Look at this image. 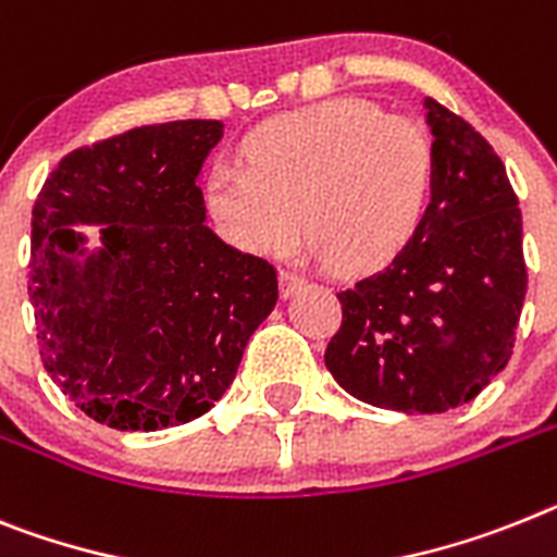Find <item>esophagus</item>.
I'll use <instances>...</instances> for the list:
<instances>
[{"mask_svg":"<svg viewBox=\"0 0 557 557\" xmlns=\"http://www.w3.org/2000/svg\"><path fill=\"white\" fill-rule=\"evenodd\" d=\"M278 282H282V296L289 298V296H296L298 289L307 284V278L298 273H293V270H282V273H278Z\"/></svg>","mask_w":557,"mask_h":557,"instance_id":"esophagus-1","label":"esophagus"}]
</instances>
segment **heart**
Masks as SVG:
<instances>
[{
  "label": "heart",
  "mask_w": 557,
  "mask_h": 557,
  "mask_svg": "<svg viewBox=\"0 0 557 557\" xmlns=\"http://www.w3.org/2000/svg\"><path fill=\"white\" fill-rule=\"evenodd\" d=\"M247 165L216 163L206 202L222 236L273 256L310 233L341 273L386 268L411 242L434 185V149L414 121L360 98L273 117L245 140Z\"/></svg>",
  "instance_id": "obj_1"
}]
</instances>
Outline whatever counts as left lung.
<instances>
[{
	"label": "left lung",
	"instance_id": "left-lung-1",
	"mask_svg": "<svg viewBox=\"0 0 557 557\" xmlns=\"http://www.w3.org/2000/svg\"><path fill=\"white\" fill-rule=\"evenodd\" d=\"M434 185L420 227L377 273L337 293L324 363L377 408L440 414L507 366L527 293L521 211L505 163L468 121L422 101Z\"/></svg>",
	"mask_w": 557,
	"mask_h": 557
}]
</instances>
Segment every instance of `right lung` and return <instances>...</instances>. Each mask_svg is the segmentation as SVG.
Returning a JSON list of instances; mask_svg holds the SVG:
<instances>
[{"instance_id": "1", "label": "right lung", "mask_w": 557, "mask_h": 557, "mask_svg": "<svg viewBox=\"0 0 557 557\" xmlns=\"http://www.w3.org/2000/svg\"><path fill=\"white\" fill-rule=\"evenodd\" d=\"M220 137V121L129 129L70 151L36 197L27 296L41 363L101 425L206 414L278 301L273 264L206 225L197 177ZM75 221L104 225L84 265Z\"/></svg>"}]
</instances>
